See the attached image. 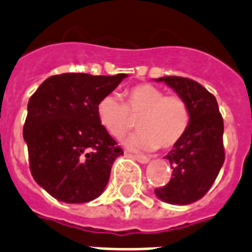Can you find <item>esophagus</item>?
Returning <instances> with one entry per match:
<instances>
[{
    "mask_svg": "<svg viewBox=\"0 0 252 252\" xmlns=\"http://www.w3.org/2000/svg\"><path fill=\"white\" fill-rule=\"evenodd\" d=\"M136 161H139V162H141V164H147V162H149V158L145 156H141V155H133L132 156Z\"/></svg>",
    "mask_w": 252,
    "mask_h": 252,
    "instance_id": "34e87169",
    "label": "esophagus"
}]
</instances>
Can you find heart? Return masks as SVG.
Segmentation results:
<instances>
[{
  "label": "heart",
  "instance_id": "1",
  "mask_svg": "<svg viewBox=\"0 0 252 252\" xmlns=\"http://www.w3.org/2000/svg\"><path fill=\"white\" fill-rule=\"evenodd\" d=\"M126 103L115 94L101 97L96 105L97 119L113 137H123L137 119L139 132L124 140L133 151L170 148L182 139L190 124V111L178 95H165L152 84H137L126 91Z\"/></svg>",
  "mask_w": 252,
  "mask_h": 252
}]
</instances>
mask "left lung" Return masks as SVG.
Instances as JSON below:
<instances>
[{
	"instance_id": "8db88e82",
	"label": "left lung",
	"mask_w": 252,
	"mask_h": 252,
	"mask_svg": "<svg viewBox=\"0 0 252 252\" xmlns=\"http://www.w3.org/2000/svg\"><path fill=\"white\" fill-rule=\"evenodd\" d=\"M156 80L165 82L186 101L190 124L165 156L173 169L170 181L156 188L155 193L172 205H189L206 194L223 165V119L216 96L198 82L182 76Z\"/></svg>"
}]
</instances>
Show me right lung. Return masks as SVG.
Wrapping results in <instances>:
<instances>
[{
	"label": "right lung",
	"mask_w": 252,
	"mask_h": 252,
	"mask_svg": "<svg viewBox=\"0 0 252 252\" xmlns=\"http://www.w3.org/2000/svg\"><path fill=\"white\" fill-rule=\"evenodd\" d=\"M126 76L54 75L30 97L24 126L30 172L54 198L84 203L103 193L123 149L100 124L96 105Z\"/></svg>",
	"instance_id": "1"
}]
</instances>
